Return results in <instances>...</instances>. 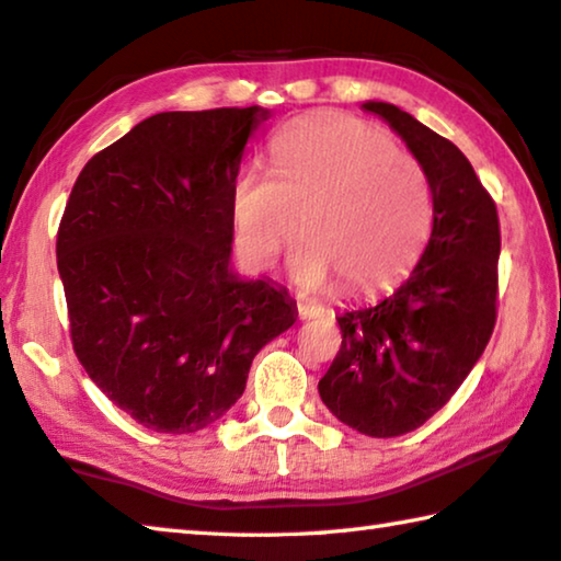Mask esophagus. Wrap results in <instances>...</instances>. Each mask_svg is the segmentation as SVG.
Here are the masks:
<instances>
[{
  "label": "esophagus",
  "instance_id": "1",
  "mask_svg": "<svg viewBox=\"0 0 561 561\" xmlns=\"http://www.w3.org/2000/svg\"><path fill=\"white\" fill-rule=\"evenodd\" d=\"M297 311H299L301 319H316V316L323 313V309L319 307V304H311V301L301 299V297H297Z\"/></svg>",
  "mask_w": 561,
  "mask_h": 561
}]
</instances>
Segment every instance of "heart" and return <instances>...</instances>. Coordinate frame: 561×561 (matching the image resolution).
Segmentation results:
<instances>
[{"label": "heart", "instance_id": "heart-1", "mask_svg": "<svg viewBox=\"0 0 561 561\" xmlns=\"http://www.w3.org/2000/svg\"><path fill=\"white\" fill-rule=\"evenodd\" d=\"M272 174L242 169L230 188L232 240L254 270H267L297 238L291 257L304 287L339 284L343 297H373L410 272L432 230V186L387 131L351 115L284 127L270 145Z\"/></svg>", "mask_w": 561, "mask_h": 561}]
</instances>
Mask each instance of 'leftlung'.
<instances>
[{"label":"left lung","mask_w":561,"mask_h":561,"mask_svg":"<svg viewBox=\"0 0 561 561\" xmlns=\"http://www.w3.org/2000/svg\"><path fill=\"white\" fill-rule=\"evenodd\" d=\"M363 110L422 164L434 222L420 262L390 297L335 316L343 343L319 394L351 430L390 439L439 412L491 341L501 228L461 149L397 105L368 100Z\"/></svg>","instance_id":"left-lung-1"}]
</instances>
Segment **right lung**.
Listing matches in <instances>:
<instances>
[{
  "label": "right lung",
  "instance_id": "right-lung-1",
  "mask_svg": "<svg viewBox=\"0 0 561 561\" xmlns=\"http://www.w3.org/2000/svg\"><path fill=\"white\" fill-rule=\"evenodd\" d=\"M267 107L159 112L80 171L58 228L70 339L88 378L161 434L218 422L264 345L297 321L287 289L232 270L230 188Z\"/></svg>",
  "mask_w": 561,
  "mask_h": 561
}]
</instances>
